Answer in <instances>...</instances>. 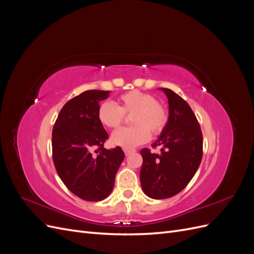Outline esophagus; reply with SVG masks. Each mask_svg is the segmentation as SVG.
Masks as SVG:
<instances>
[{"instance_id":"esophagus-1","label":"esophagus","mask_w":254,"mask_h":254,"mask_svg":"<svg viewBox=\"0 0 254 254\" xmlns=\"http://www.w3.org/2000/svg\"><path fill=\"white\" fill-rule=\"evenodd\" d=\"M134 151H135L134 149H127V148H125V149H124V152H125V155H126V156L131 155V153H132V152H134Z\"/></svg>"}]
</instances>
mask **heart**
Wrapping results in <instances>:
<instances>
[{"mask_svg": "<svg viewBox=\"0 0 254 254\" xmlns=\"http://www.w3.org/2000/svg\"><path fill=\"white\" fill-rule=\"evenodd\" d=\"M130 121L134 126L121 128L111 135V143L123 148H133L149 140L150 132L160 133L167 123L164 107L156 102V98L141 91H129L119 97L117 106L103 103L97 110L98 122L104 127H119L125 114H131Z\"/></svg>", "mask_w": 254, "mask_h": 254, "instance_id": "heart-1", "label": "heart"}]
</instances>
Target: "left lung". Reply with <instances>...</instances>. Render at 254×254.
Wrapping results in <instances>:
<instances>
[{
    "label": "left lung",
    "mask_w": 254,
    "mask_h": 254,
    "mask_svg": "<svg viewBox=\"0 0 254 254\" xmlns=\"http://www.w3.org/2000/svg\"><path fill=\"white\" fill-rule=\"evenodd\" d=\"M168 99V121L152 146L161 145V153L141 150L140 172L144 193L152 199L170 198L186 188L202 159V133L193 110L171 89L159 88Z\"/></svg>",
    "instance_id": "8db88e82"
}]
</instances>
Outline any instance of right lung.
<instances>
[{
  "label": "right lung",
  "mask_w": 254,
  "mask_h": 254,
  "mask_svg": "<svg viewBox=\"0 0 254 254\" xmlns=\"http://www.w3.org/2000/svg\"><path fill=\"white\" fill-rule=\"evenodd\" d=\"M109 94L110 91L89 90L72 98L53 128V160L58 176L73 194L87 201H101L110 195L125 158L119 146L104 148L109 135L98 122L97 110ZM95 148L94 156L91 150Z\"/></svg>",
  "instance_id": "obj_1"
}]
</instances>
